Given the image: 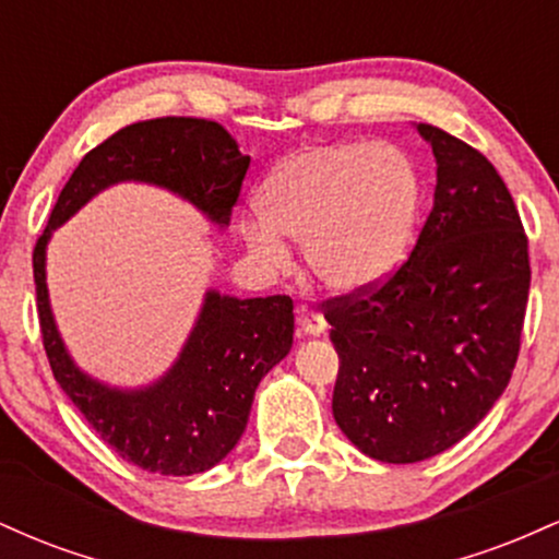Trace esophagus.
Here are the masks:
<instances>
[{"label":"esophagus","instance_id":"esophagus-1","mask_svg":"<svg viewBox=\"0 0 559 559\" xmlns=\"http://www.w3.org/2000/svg\"><path fill=\"white\" fill-rule=\"evenodd\" d=\"M297 325L307 333V336H320V333H325V329H329L325 318L320 316V312L310 310V307H299V310H297Z\"/></svg>","mask_w":559,"mask_h":559}]
</instances>
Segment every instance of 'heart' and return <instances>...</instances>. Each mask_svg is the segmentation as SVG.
I'll use <instances>...</instances> for the list:
<instances>
[{
  "instance_id": "heart-1",
  "label": "heart",
  "mask_w": 559,
  "mask_h": 559,
  "mask_svg": "<svg viewBox=\"0 0 559 559\" xmlns=\"http://www.w3.org/2000/svg\"><path fill=\"white\" fill-rule=\"evenodd\" d=\"M415 165L389 144H320L286 159L262 186V217L241 223L254 260L281 271L284 236L305 241L310 271L336 292H362L400 265L418 221Z\"/></svg>"
}]
</instances>
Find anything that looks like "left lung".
<instances>
[{
    "label": "left lung",
    "mask_w": 559,
    "mask_h": 559,
    "mask_svg": "<svg viewBox=\"0 0 559 559\" xmlns=\"http://www.w3.org/2000/svg\"><path fill=\"white\" fill-rule=\"evenodd\" d=\"M433 207L383 284L323 301L338 355L333 418L362 454L420 463L467 436L510 383L531 288L528 239L493 165L420 123Z\"/></svg>",
    "instance_id": "left-lung-1"
}]
</instances>
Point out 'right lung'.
<instances>
[{"instance_id": "add662e5", "label": "right lung", "mask_w": 559, "mask_h": 559, "mask_svg": "<svg viewBox=\"0 0 559 559\" xmlns=\"http://www.w3.org/2000/svg\"><path fill=\"white\" fill-rule=\"evenodd\" d=\"M249 157L215 120L155 118L94 146L57 197L34 247L38 325L55 381L120 457L146 473L194 476L221 463L247 428L254 389L288 355L294 305L284 294L236 299L204 294L181 355L146 389H112L70 360L47 292V241L88 199L120 181L163 186L226 228Z\"/></svg>"}]
</instances>
